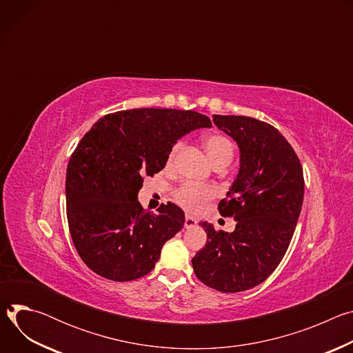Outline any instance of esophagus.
<instances>
[{
	"mask_svg": "<svg viewBox=\"0 0 353 353\" xmlns=\"http://www.w3.org/2000/svg\"><path fill=\"white\" fill-rule=\"evenodd\" d=\"M196 226V221L191 216H185V222H184V228L185 229H190V228H194Z\"/></svg>",
	"mask_w": 353,
	"mask_h": 353,
	"instance_id": "esophagus-1",
	"label": "esophagus"
}]
</instances>
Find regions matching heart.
<instances>
[{
	"label": "heart",
	"instance_id": "heart-1",
	"mask_svg": "<svg viewBox=\"0 0 353 353\" xmlns=\"http://www.w3.org/2000/svg\"><path fill=\"white\" fill-rule=\"evenodd\" d=\"M203 145L205 152L215 168L228 166L234 155V145L233 142L222 134H211L203 139ZM180 149V143H174L168 155L166 165L172 166L174 158ZM215 195L214 190L208 185H198L194 183H185L174 192L176 203L190 212H198L205 207L210 199Z\"/></svg>",
	"mask_w": 353,
	"mask_h": 353
}]
</instances>
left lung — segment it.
Here are the masks:
<instances>
[{
  "label": "left lung",
  "mask_w": 353,
  "mask_h": 353,
  "mask_svg": "<svg viewBox=\"0 0 353 353\" xmlns=\"http://www.w3.org/2000/svg\"><path fill=\"white\" fill-rule=\"evenodd\" d=\"M215 125L240 149V169L218 210L233 216L232 233L201 222L207 244L191 260L196 278L223 293L264 282L282 261L303 204L300 161L271 124L245 116L214 114Z\"/></svg>",
  "instance_id": "left-lung-1"
}]
</instances>
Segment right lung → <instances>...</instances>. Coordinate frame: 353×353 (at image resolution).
I'll use <instances>...</instances> for the list:
<instances>
[{
	"label": "right lung",
	"instance_id": "obj_1",
	"mask_svg": "<svg viewBox=\"0 0 353 353\" xmlns=\"http://www.w3.org/2000/svg\"><path fill=\"white\" fill-rule=\"evenodd\" d=\"M210 127L192 110L132 109L99 119L83 135L68 162L65 195L70 233L88 268L116 282L154 270L185 219L172 203L145 211L137 199L142 177L165 168L179 138Z\"/></svg>",
	"mask_w": 353,
	"mask_h": 353
}]
</instances>
